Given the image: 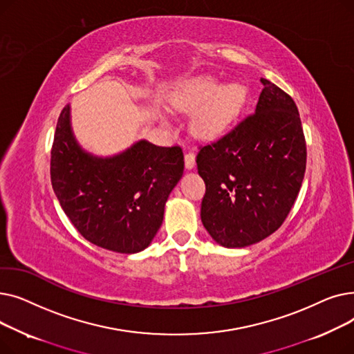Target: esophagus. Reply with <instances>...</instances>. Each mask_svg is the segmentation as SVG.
<instances>
[{
    "label": "esophagus",
    "mask_w": 354,
    "mask_h": 354,
    "mask_svg": "<svg viewBox=\"0 0 354 354\" xmlns=\"http://www.w3.org/2000/svg\"><path fill=\"white\" fill-rule=\"evenodd\" d=\"M185 166H187V169H192V167L195 166V153L194 152L185 153Z\"/></svg>",
    "instance_id": "1"
}]
</instances>
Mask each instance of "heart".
Wrapping results in <instances>:
<instances>
[{
  "mask_svg": "<svg viewBox=\"0 0 354 354\" xmlns=\"http://www.w3.org/2000/svg\"><path fill=\"white\" fill-rule=\"evenodd\" d=\"M245 91L239 84H221L209 77H201L185 90L183 106L188 110H199L195 119V130L203 136H216L224 132L235 119L244 103Z\"/></svg>",
  "mask_w": 354,
  "mask_h": 354,
  "instance_id": "obj_1",
  "label": "heart"
}]
</instances>
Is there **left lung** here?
<instances>
[{
	"label": "left lung",
	"mask_w": 354,
	"mask_h": 354,
	"mask_svg": "<svg viewBox=\"0 0 354 354\" xmlns=\"http://www.w3.org/2000/svg\"><path fill=\"white\" fill-rule=\"evenodd\" d=\"M255 113L227 135L199 146L205 182L203 227L218 244L243 248L283 225L300 192L307 147L294 100L267 79Z\"/></svg>",
	"instance_id": "8db88e82"
}]
</instances>
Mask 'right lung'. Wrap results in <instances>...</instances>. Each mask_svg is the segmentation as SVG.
Here are the masks:
<instances>
[{
    "mask_svg": "<svg viewBox=\"0 0 354 354\" xmlns=\"http://www.w3.org/2000/svg\"><path fill=\"white\" fill-rule=\"evenodd\" d=\"M183 166L180 146L146 140L113 158L86 153L71 133L70 106L55 126L50 159L54 194L74 228L109 251L135 254L151 244Z\"/></svg>",
    "mask_w": 354,
    "mask_h": 354,
    "instance_id": "right-lung-1",
    "label": "right lung"
}]
</instances>
